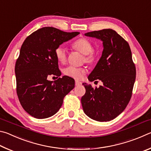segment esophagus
Wrapping results in <instances>:
<instances>
[{"mask_svg":"<svg viewBox=\"0 0 151 151\" xmlns=\"http://www.w3.org/2000/svg\"><path fill=\"white\" fill-rule=\"evenodd\" d=\"M82 85V83L81 82H80V81H75V85L76 86H80V85Z\"/></svg>","mask_w":151,"mask_h":151,"instance_id":"1","label":"esophagus"}]
</instances>
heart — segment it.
<instances>
[{"instance_id": "1", "label": "heart", "mask_w": 151, "mask_h": 151, "mask_svg": "<svg viewBox=\"0 0 151 151\" xmlns=\"http://www.w3.org/2000/svg\"><path fill=\"white\" fill-rule=\"evenodd\" d=\"M72 47L76 50L84 55L86 63L92 64L97 59V54L93 50V46L88 40L82 38L75 40L72 44ZM55 56L57 60L60 63H65L67 58V52L62 46H59L55 49ZM86 69L83 67H76L68 66L64 69V74L76 80H81L85 76Z\"/></svg>"}]
</instances>
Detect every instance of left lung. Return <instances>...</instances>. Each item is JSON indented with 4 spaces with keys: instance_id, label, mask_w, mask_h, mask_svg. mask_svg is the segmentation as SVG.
<instances>
[{
    "instance_id": "obj_1",
    "label": "left lung",
    "mask_w": 151,
    "mask_h": 151,
    "mask_svg": "<svg viewBox=\"0 0 151 151\" xmlns=\"http://www.w3.org/2000/svg\"><path fill=\"white\" fill-rule=\"evenodd\" d=\"M86 37L103 41L102 56L88 80L101 81L103 85L93 88L83 83L86 89L81 103L85 113L96 121H110L126 108L132 96L136 68L129 45L112 29L89 32Z\"/></svg>"
}]
</instances>
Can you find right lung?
<instances>
[{
    "instance_id": "right-lung-1",
    "label": "right lung",
    "mask_w": 151,
    "mask_h": 151,
    "mask_svg": "<svg viewBox=\"0 0 151 151\" xmlns=\"http://www.w3.org/2000/svg\"><path fill=\"white\" fill-rule=\"evenodd\" d=\"M79 34L43 27L22 43L15 65L17 93L22 108L30 115L39 119L54 115L62 106L65 96L75 87V80L68 76L54 82L47 77L61 75L56 48Z\"/></svg>"
}]
</instances>
